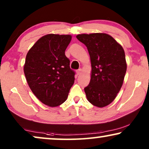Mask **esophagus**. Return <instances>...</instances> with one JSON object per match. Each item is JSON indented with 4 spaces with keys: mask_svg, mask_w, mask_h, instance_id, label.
I'll return each instance as SVG.
<instances>
[{
    "mask_svg": "<svg viewBox=\"0 0 149 149\" xmlns=\"http://www.w3.org/2000/svg\"><path fill=\"white\" fill-rule=\"evenodd\" d=\"M77 75H79V74H81V72H82V69L81 68H80V69H79V70H77Z\"/></svg>",
    "mask_w": 149,
    "mask_h": 149,
    "instance_id": "obj_1",
    "label": "esophagus"
}]
</instances>
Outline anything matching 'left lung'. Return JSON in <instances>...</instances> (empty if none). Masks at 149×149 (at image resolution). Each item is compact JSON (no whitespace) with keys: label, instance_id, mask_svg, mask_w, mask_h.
I'll return each mask as SVG.
<instances>
[{"label":"left lung","instance_id":"8db88e82","mask_svg":"<svg viewBox=\"0 0 149 149\" xmlns=\"http://www.w3.org/2000/svg\"><path fill=\"white\" fill-rule=\"evenodd\" d=\"M77 38L85 45L90 56L91 79L84 89L87 100L95 107H107L123 85L127 70L123 48L106 33L81 34Z\"/></svg>","mask_w":149,"mask_h":149}]
</instances>
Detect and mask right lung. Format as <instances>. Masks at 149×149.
<instances>
[{"label": "right lung", "instance_id": "obj_1", "mask_svg": "<svg viewBox=\"0 0 149 149\" xmlns=\"http://www.w3.org/2000/svg\"><path fill=\"white\" fill-rule=\"evenodd\" d=\"M72 39L70 34H46L40 38L26 55L24 71L32 93L50 107L66 100L74 82V72L65 50Z\"/></svg>", "mask_w": 149, "mask_h": 149}]
</instances>
